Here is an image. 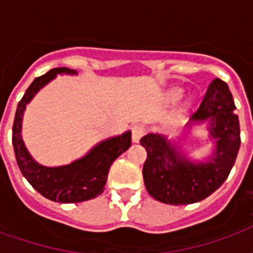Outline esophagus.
Wrapping results in <instances>:
<instances>
[{"label": "esophagus", "instance_id": "34e87169", "mask_svg": "<svg viewBox=\"0 0 253 253\" xmlns=\"http://www.w3.org/2000/svg\"><path fill=\"white\" fill-rule=\"evenodd\" d=\"M143 132H145V130H143V127L141 126V125H135V126H132L131 128L132 141H134V142H138V141L141 139V137L143 135Z\"/></svg>", "mask_w": 253, "mask_h": 253}]
</instances>
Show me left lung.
Here are the masks:
<instances>
[{"label": "left lung", "mask_w": 253, "mask_h": 253, "mask_svg": "<svg viewBox=\"0 0 253 253\" xmlns=\"http://www.w3.org/2000/svg\"><path fill=\"white\" fill-rule=\"evenodd\" d=\"M210 121L215 152L207 163L194 164L167 142L163 135L141 138L146 149L142 175L145 187L156 201L167 205H190L203 201L222 186L236 163L240 143V123L228 84L215 78L209 85L191 121Z\"/></svg>", "instance_id": "8db88e82"}]
</instances>
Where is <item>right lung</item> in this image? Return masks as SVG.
I'll return each mask as SVG.
<instances>
[{
	"label": "right lung",
	"instance_id": "right-lung-1",
	"mask_svg": "<svg viewBox=\"0 0 253 253\" xmlns=\"http://www.w3.org/2000/svg\"><path fill=\"white\" fill-rule=\"evenodd\" d=\"M61 73L76 74V70L69 67L51 69L46 74L36 77L25 90L14 115L12 143L21 173L41 195L59 203H78L93 199L103 194L110 167L122 153H125L131 146V132L127 131L119 137L110 138L99 143L85 157L72 164L57 168H47L38 164L27 152L21 139L23 114L25 105L30 103L35 93H38V90Z\"/></svg>",
	"mask_w": 253,
	"mask_h": 253
}]
</instances>
